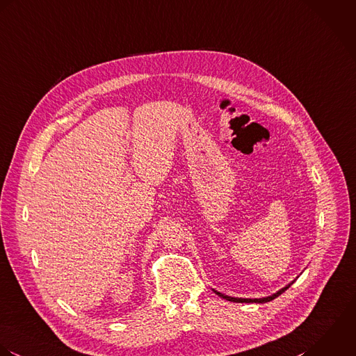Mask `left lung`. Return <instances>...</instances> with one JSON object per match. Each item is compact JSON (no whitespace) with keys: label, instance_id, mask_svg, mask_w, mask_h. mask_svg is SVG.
<instances>
[{"label":"left lung","instance_id":"1","mask_svg":"<svg viewBox=\"0 0 356 356\" xmlns=\"http://www.w3.org/2000/svg\"><path fill=\"white\" fill-rule=\"evenodd\" d=\"M293 282H294V281H293ZM293 282L286 284L284 287H282L281 290H278L277 293H274L273 296L263 297V298H241V297H229V296H225V294H222V293H220V291H217V290H214V293H216L217 296H220L221 298H225V300H228V301H234V302H259V304H263V302H268V301H271V300L277 298L278 296H281V294L284 293V290H287V289L293 284Z\"/></svg>","mask_w":356,"mask_h":356}]
</instances>
